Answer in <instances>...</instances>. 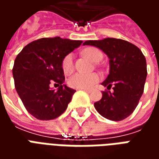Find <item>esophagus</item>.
Masks as SVG:
<instances>
[{"mask_svg":"<svg viewBox=\"0 0 159 159\" xmlns=\"http://www.w3.org/2000/svg\"><path fill=\"white\" fill-rule=\"evenodd\" d=\"M83 90H84V91H85V92H87V93H89L90 91H91V89H83Z\"/></svg>","mask_w":159,"mask_h":159,"instance_id":"34e87169","label":"esophagus"}]
</instances>
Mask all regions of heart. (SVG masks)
Wrapping results in <instances>:
<instances>
[{"mask_svg": "<svg viewBox=\"0 0 159 159\" xmlns=\"http://www.w3.org/2000/svg\"><path fill=\"white\" fill-rule=\"evenodd\" d=\"M83 55L88 57L93 62H98L102 59V52L95 48H88L83 50ZM61 68L65 75H70L74 70V59L72 53L66 54L61 63ZM100 80V76L96 73L91 74H83L76 73L74 76L70 77L68 80V85L72 89H90L91 87L98 83Z\"/></svg>", "mask_w": 159, "mask_h": 159, "instance_id": "1", "label": "heart"}]
</instances>
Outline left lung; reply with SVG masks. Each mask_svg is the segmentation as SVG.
I'll list each match as a JSON object with an SVG mask.
<instances>
[{"instance_id": "left-lung-1", "label": "left lung", "mask_w": 159, "mask_h": 159, "mask_svg": "<svg viewBox=\"0 0 159 159\" xmlns=\"http://www.w3.org/2000/svg\"><path fill=\"white\" fill-rule=\"evenodd\" d=\"M83 45L95 46L110 59V73L102 83L107 89L94 103L95 109L111 121L125 119L133 113L144 92L147 75L145 56L138 47L122 39L86 41ZM111 86L113 92L110 91Z\"/></svg>"}]
</instances>
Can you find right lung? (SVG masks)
<instances>
[{"mask_svg":"<svg viewBox=\"0 0 159 159\" xmlns=\"http://www.w3.org/2000/svg\"><path fill=\"white\" fill-rule=\"evenodd\" d=\"M82 41L41 38L26 45L14 60L12 75L17 93L25 109L39 120H52L65 112L76 90L63 85L64 57ZM57 84L58 90L50 85Z\"/></svg>","mask_w":159,"mask_h":159,"instance_id":"1","label":"right lung"}]
</instances>
